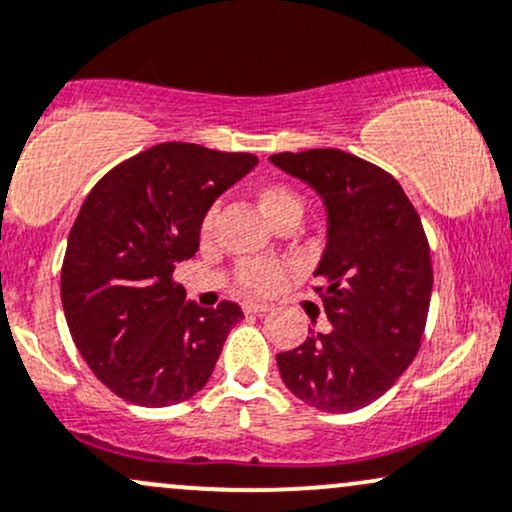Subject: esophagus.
<instances>
[{
    "instance_id": "obj_1",
    "label": "esophagus",
    "mask_w": 512,
    "mask_h": 512,
    "mask_svg": "<svg viewBox=\"0 0 512 512\" xmlns=\"http://www.w3.org/2000/svg\"><path fill=\"white\" fill-rule=\"evenodd\" d=\"M243 311L245 313H267L269 306H267V303H260V301H243Z\"/></svg>"
}]
</instances>
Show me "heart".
<instances>
[{"mask_svg": "<svg viewBox=\"0 0 512 512\" xmlns=\"http://www.w3.org/2000/svg\"><path fill=\"white\" fill-rule=\"evenodd\" d=\"M257 206H260L262 216H265L269 223L286 216V213H299L301 216L303 211L301 196L291 187H286V184H265V187L257 192ZM213 216H216V211L206 213L204 230H211ZM235 282L243 286L245 291H252V294H272V291L282 289L284 286L286 267L274 260H245L238 265Z\"/></svg>", "mask_w": 512, "mask_h": 512, "instance_id": "1", "label": "heart"}]
</instances>
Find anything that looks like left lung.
Wrapping results in <instances>:
<instances>
[{
	"mask_svg": "<svg viewBox=\"0 0 512 512\" xmlns=\"http://www.w3.org/2000/svg\"><path fill=\"white\" fill-rule=\"evenodd\" d=\"M269 160L311 184L328 211L313 291L333 330H308L299 347L279 352V374L318 411H357L396 384L423 342L432 294L423 223L401 184L362 157L316 148Z\"/></svg>",
	"mask_w": 512,
	"mask_h": 512,
	"instance_id": "8db88e82",
	"label": "left lung"
}]
</instances>
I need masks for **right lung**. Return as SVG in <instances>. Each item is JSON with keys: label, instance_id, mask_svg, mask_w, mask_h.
I'll return each instance as SVG.
<instances>
[{"label": "right lung", "instance_id": "obj_1", "mask_svg": "<svg viewBox=\"0 0 512 512\" xmlns=\"http://www.w3.org/2000/svg\"><path fill=\"white\" fill-rule=\"evenodd\" d=\"M257 165L250 153L160 143L94 184L67 238L60 272L67 328L101 384L145 408L201 391L238 303L201 308L172 279L199 250L206 211Z\"/></svg>", "mask_w": 512, "mask_h": 512}]
</instances>
